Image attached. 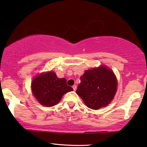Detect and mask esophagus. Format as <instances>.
Instances as JSON below:
<instances>
[{"label":"esophagus","instance_id":"obj_1","mask_svg":"<svg viewBox=\"0 0 147 147\" xmlns=\"http://www.w3.org/2000/svg\"><path fill=\"white\" fill-rule=\"evenodd\" d=\"M72 88H73V89H74V91H76V88H77V86H76V85H74L73 86H72Z\"/></svg>","mask_w":147,"mask_h":147}]
</instances>
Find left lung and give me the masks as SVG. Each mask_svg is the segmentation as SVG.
I'll return each instance as SVG.
<instances>
[{
    "label": "left lung",
    "mask_w": 147,
    "mask_h": 147,
    "mask_svg": "<svg viewBox=\"0 0 147 147\" xmlns=\"http://www.w3.org/2000/svg\"><path fill=\"white\" fill-rule=\"evenodd\" d=\"M76 93L88 108L98 110L107 106L113 99L117 88V80L113 71L107 67L87 70L82 77Z\"/></svg>",
    "instance_id": "1"
}]
</instances>
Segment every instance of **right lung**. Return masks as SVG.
<instances>
[{
  "instance_id": "obj_1",
  "label": "right lung",
  "mask_w": 147,
  "mask_h": 147,
  "mask_svg": "<svg viewBox=\"0 0 147 147\" xmlns=\"http://www.w3.org/2000/svg\"><path fill=\"white\" fill-rule=\"evenodd\" d=\"M31 89L37 101L49 107L59 103L63 94L74 90L67 85L65 78H58L51 71L37 76L32 82Z\"/></svg>"
}]
</instances>
